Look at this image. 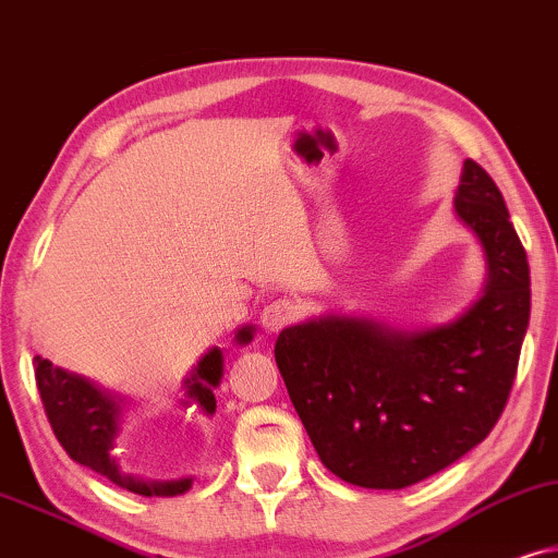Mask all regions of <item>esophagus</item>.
I'll list each match as a JSON object with an SVG mask.
<instances>
[{"mask_svg": "<svg viewBox=\"0 0 558 558\" xmlns=\"http://www.w3.org/2000/svg\"><path fill=\"white\" fill-rule=\"evenodd\" d=\"M301 314V306L291 299H278V301H270L267 306L263 308V326L265 331L270 333H278L283 331L286 326H291L295 318Z\"/></svg>", "mask_w": 558, "mask_h": 558, "instance_id": "34e87169", "label": "esophagus"}]
</instances>
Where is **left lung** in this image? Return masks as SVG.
Listing matches in <instances>:
<instances>
[{"label": "left lung", "instance_id": "1", "mask_svg": "<svg viewBox=\"0 0 558 558\" xmlns=\"http://www.w3.org/2000/svg\"><path fill=\"white\" fill-rule=\"evenodd\" d=\"M457 217L487 259L482 299L439 329L326 316L280 331L275 362L318 459L349 485L403 489L487 439L531 316L529 257L487 170L464 162Z\"/></svg>", "mask_w": 558, "mask_h": 558}]
</instances>
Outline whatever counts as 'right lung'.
<instances>
[{
  "mask_svg": "<svg viewBox=\"0 0 558 558\" xmlns=\"http://www.w3.org/2000/svg\"><path fill=\"white\" fill-rule=\"evenodd\" d=\"M236 341L247 344L252 339V326H242L236 331ZM221 349L214 347L209 354L198 362L196 373L185 380V392L193 403H198L206 413L217 411V398H214V388L221 380ZM35 383L40 390L43 408H46L48 423L53 428L56 439L61 441L73 462L88 466V470L101 474L117 487L130 489L135 495H181L191 487V480L178 482H145L132 477V474H122L117 466V459L111 457L114 449V439L119 430V405L117 398L109 392H101L96 385H92L84 377L65 373L61 367H53V362L35 356Z\"/></svg>",
  "mask_w": 558,
  "mask_h": 558,
  "instance_id": "add662e5",
  "label": "right lung"
}]
</instances>
